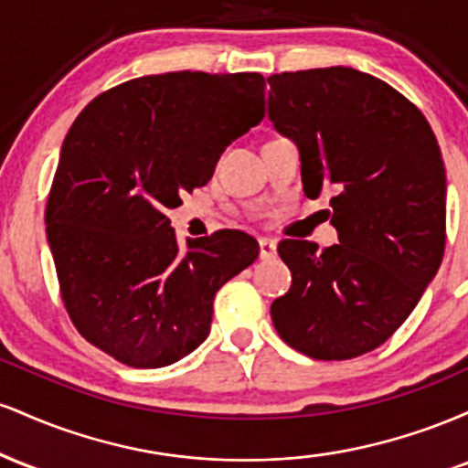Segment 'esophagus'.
<instances>
[{
    "instance_id": "34e87169",
    "label": "esophagus",
    "mask_w": 468,
    "mask_h": 468,
    "mask_svg": "<svg viewBox=\"0 0 468 468\" xmlns=\"http://www.w3.org/2000/svg\"><path fill=\"white\" fill-rule=\"evenodd\" d=\"M277 255V244L272 239L261 238L260 239V257L261 260H271V257Z\"/></svg>"
}]
</instances>
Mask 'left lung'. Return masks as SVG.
Returning <instances> with one entry per match:
<instances>
[{
	"mask_svg": "<svg viewBox=\"0 0 468 468\" xmlns=\"http://www.w3.org/2000/svg\"><path fill=\"white\" fill-rule=\"evenodd\" d=\"M268 83V118L297 144L305 196L335 193L338 233L325 250L279 241L292 283L272 302V324L305 356H361L405 324L442 264V154L420 110L372 74L336 66Z\"/></svg>",
	"mask_w": 468,
	"mask_h": 468,
	"instance_id": "8db88e82",
	"label": "left lung"
}]
</instances>
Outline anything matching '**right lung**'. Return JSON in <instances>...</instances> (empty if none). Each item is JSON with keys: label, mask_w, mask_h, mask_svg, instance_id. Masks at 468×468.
<instances>
[{"label": "right lung", "mask_w": 468, "mask_h": 468, "mask_svg": "<svg viewBox=\"0 0 468 468\" xmlns=\"http://www.w3.org/2000/svg\"><path fill=\"white\" fill-rule=\"evenodd\" d=\"M257 72H166L116 85L63 141L46 208L58 286L80 336L130 367H165L211 332L213 299L260 244L241 230L186 239L169 208L211 180L264 118Z\"/></svg>", "instance_id": "1"}]
</instances>
